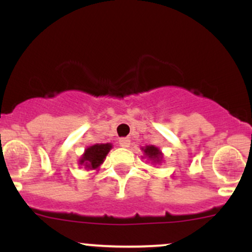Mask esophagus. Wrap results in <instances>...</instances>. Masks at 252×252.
Segmentation results:
<instances>
[{"instance_id":"1","label":"esophagus","mask_w":252,"mask_h":252,"mask_svg":"<svg viewBox=\"0 0 252 252\" xmlns=\"http://www.w3.org/2000/svg\"><path fill=\"white\" fill-rule=\"evenodd\" d=\"M120 146L123 147V148H128L130 146V140L128 137H123L120 138Z\"/></svg>"}]
</instances>
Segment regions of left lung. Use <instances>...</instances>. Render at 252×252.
Returning <instances> with one entry per match:
<instances>
[{
	"instance_id": "left-lung-1",
	"label": "left lung",
	"mask_w": 252,
	"mask_h": 252,
	"mask_svg": "<svg viewBox=\"0 0 252 252\" xmlns=\"http://www.w3.org/2000/svg\"><path fill=\"white\" fill-rule=\"evenodd\" d=\"M142 152H143V158H146L147 160L150 161L152 164H158L162 163L163 161V154L161 152L160 148H158L156 146H146L142 147Z\"/></svg>"
}]
</instances>
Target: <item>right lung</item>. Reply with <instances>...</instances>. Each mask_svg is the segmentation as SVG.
<instances>
[{"instance_id": "add662e5", "label": "right lung", "mask_w": 252, "mask_h": 252, "mask_svg": "<svg viewBox=\"0 0 252 252\" xmlns=\"http://www.w3.org/2000/svg\"><path fill=\"white\" fill-rule=\"evenodd\" d=\"M111 149V143H96L94 146H90L80 156L78 164L83 166L86 170L98 169Z\"/></svg>"}]
</instances>
